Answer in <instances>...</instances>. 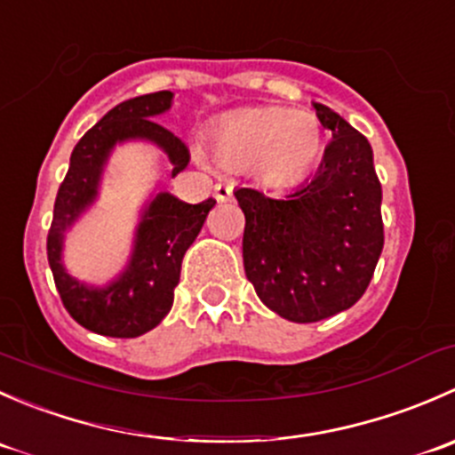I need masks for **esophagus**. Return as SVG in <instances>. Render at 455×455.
<instances>
[{
  "instance_id": "esophagus-1",
  "label": "esophagus",
  "mask_w": 455,
  "mask_h": 455,
  "mask_svg": "<svg viewBox=\"0 0 455 455\" xmlns=\"http://www.w3.org/2000/svg\"><path fill=\"white\" fill-rule=\"evenodd\" d=\"M213 196L218 202H228L233 198V189L228 185H224V182H218V185L213 187Z\"/></svg>"
}]
</instances>
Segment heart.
I'll return each mask as SVG.
<instances>
[{
	"mask_svg": "<svg viewBox=\"0 0 455 455\" xmlns=\"http://www.w3.org/2000/svg\"><path fill=\"white\" fill-rule=\"evenodd\" d=\"M211 151L224 167L255 172L268 185H292L308 176L321 158L323 130L310 112L242 109L213 127Z\"/></svg>",
	"mask_w": 455,
	"mask_h": 455,
	"instance_id": "obj_1",
	"label": "heart"
}]
</instances>
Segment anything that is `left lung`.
Returning <instances> with one entry per match:
<instances>
[{
	"mask_svg": "<svg viewBox=\"0 0 455 455\" xmlns=\"http://www.w3.org/2000/svg\"><path fill=\"white\" fill-rule=\"evenodd\" d=\"M315 109L332 140L313 180L283 198L233 191L246 218V277L273 313L295 323L352 308L383 251V191L370 142L325 105Z\"/></svg>",
	"mask_w": 455,
	"mask_h": 455,
	"instance_id": "obj_1",
	"label": "left lung"
}]
</instances>
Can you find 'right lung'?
Masks as SVG:
<instances>
[{
    "label": "right lung",
    "instance_id": "add662e5",
    "mask_svg": "<svg viewBox=\"0 0 455 455\" xmlns=\"http://www.w3.org/2000/svg\"><path fill=\"white\" fill-rule=\"evenodd\" d=\"M169 90L123 100L109 109L76 142L70 167L54 200L48 231V261L63 306L76 323L103 337L134 339L149 332L167 316L173 288L180 282L187 249L198 237L215 200L187 204L160 191L142 209L130 264L108 286H87L72 277L61 261L63 237L99 196L103 167L114 145L123 140H149L167 154L172 178L189 164V149L178 136L154 121L172 108Z\"/></svg>",
    "mask_w": 455,
    "mask_h": 455
}]
</instances>
